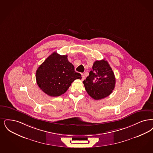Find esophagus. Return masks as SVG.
I'll return each instance as SVG.
<instances>
[{
    "mask_svg": "<svg viewBox=\"0 0 153 153\" xmlns=\"http://www.w3.org/2000/svg\"><path fill=\"white\" fill-rule=\"evenodd\" d=\"M81 77H82V78H81L82 80H84V79H85V75H84V74H81Z\"/></svg>",
    "mask_w": 153,
    "mask_h": 153,
    "instance_id": "esophagus-1",
    "label": "esophagus"
}]
</instances>
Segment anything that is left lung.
Returning a JSON list of instances; mask_svg holds the SVG:
<instances>
[{"label":"left lung","instance_id":"8db88e82","mask_svg":"<svg viewBox=\"0 0 153 153\" xmlns=\"http://www.w3.org/2000/svg\"><path fill=\"white\" fill-rule=\"evenodd\" d=\"M89 76L83 81L86 91L92 98L98 100L109 96L114 89L116 78L108 61H95Z\"/></svg>","mask_w":153,"mask_h":153}]
</instances>
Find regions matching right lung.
<instances>
[{"mask_svg": "<svg viewBox=\"0 0 153 153\" xmlns=\"http://www.w3.org/2000/svg\"><path fill=\"white\" fill-rule=\"evenodd\" d=\"M67 55L53 52L37 69L36 79L39 87L48 96L57 97L67 92L75 79H81L74 71Z\"/></svg>", "mask_w": 153, "mask_h": 153, "instance_id": "right-lung-1", "label": "right lung"}]
</instances>
